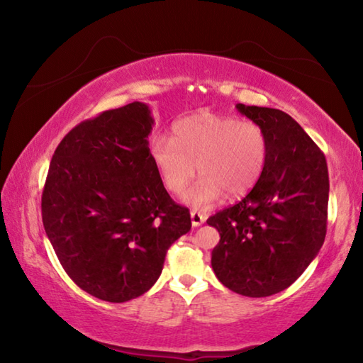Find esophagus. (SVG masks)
Wrapping results in <instances>:
<instances>
[{
    "label": "esophagus",
    "instance_id": "34e87169",
    "mask_svg": "<svg viewBox=\"0 0 363 363\" xmlns=\"http://www.w3.org/2000/svg\"><path fill=\"white\" fill-rule=\"evenodd\" d=\"M190 219H192V225L194 227H199V225H201L206 220V216L205 214H201L200 211H196V210H192L190 211Z\"/></svg>",
    "mask_w": 363,
    "mask_h": 363
}]
</instances>
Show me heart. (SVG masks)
<instances>
[{"label":"heart","mask_w":363,"mask_h":363,"mask_svg":"<svg viewBox=\"0 0 363 363\" xmlns=\"http://www.w3.org/2000/svg\"><path fill=\"white\" fill-rule=\"evenodd\" d=\"M267 153V134L257 123L216 113L186 116L174 123L173 138L155 136L150 143L152 162L169 194L184 192L199 168V182L184 194L195 208L216 203L224 194L229 199L248 194Z\"/></svg>","instance_id":"heart-1"}]
</instances>
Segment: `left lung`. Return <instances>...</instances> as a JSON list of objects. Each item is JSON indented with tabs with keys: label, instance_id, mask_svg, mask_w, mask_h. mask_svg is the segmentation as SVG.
Instances as JSON below:
<instances>
[{
	"label": "left lung",
	"instance_id": "1",
	"mask_svg": "<svg viewBox=\"0 0 363 363\" xmlns=\"http://www.w3.org/2000/svg\"><path fill=\"white\" fill-rule=\"evenodd\" d=\"M237 110L266 131L269 153L250 194L206 220L220 235L211 266L229 290L266 298L296 281L322 248L328 168L322 150L288 113L243 104Z\"/></svg>",
	"mask_w": 363,
	"mask_h": 363
}]
</instances>
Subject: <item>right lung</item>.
I'll list each match as a JSON object with an SVG mask.
<instances>
[{"instance_id": "add662e5", "label": "right lung", "mask_w": 363, "mask_h": 363, "mask_svg": "<svg viewBox=\"0 0 363 363\" xmlns=\"http://www.w3.org/2000/svg\"><path fill=\"white\" fill-rule=\"evenodd\" d=\"M152 126L144 102L79 123L54 152L43 190V225L67 275L108 303L149 291L192 227L152 162Z\"/></svg>"}]
</instances>
